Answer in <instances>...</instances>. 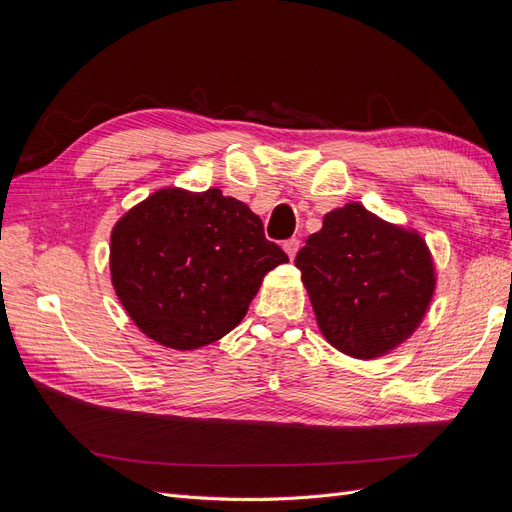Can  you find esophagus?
<instances>
[{
    "label": "esophagus",
    "mask_w": 512,
    "mask_h": 512,
    "mask_svg": "<svg viewBox=\"0 0 512 512\" xmlns=\"http://www.w3.org/2000/svg\"><path fill=\"white\" fill-rule=\"evenodd\" d=\"M299 247H301V241L299 239H288V241H284V252L288 254V258L290 260H294V256H297V252H299Z\"/></svg>",
    "instance_id": "obj_1"
}]
</instances>
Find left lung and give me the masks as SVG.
Segmentation results:
<instances>
[{"label": "left lung", "instance_id": "obj_1", "mask_svg": "<svg viewBox=\"0 0 512 512\" xmlns=\"http://www.w3.org/2000/svg\"><path fill=\"white\" fill-rule=\"evenodd\" d=\"M294 265L324 339L361 361L380 359L408 342L438 284L421 232L386 222L361 203L324 215Z\"/></svg>", "mask_w": 512, "mask_h": 512}]
</instances>
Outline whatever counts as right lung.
<instances>
[{
    "label": "right lung",
    "instance_id": "obj_1",
    "mask_svg": "<svg viewBox=\"0 0 512 512\" xmlns=\"http://www.w3.org/2000/svg\"><path fill=\"white\" fill-rule=\"evenodd\" d=\"M288 256L262 220L220 188H160L111 230V282L132 322L173 350L218 342Z\"/></svg>",
    "mask_w": 512,
    "mask_h": 512
}]
</instances>
